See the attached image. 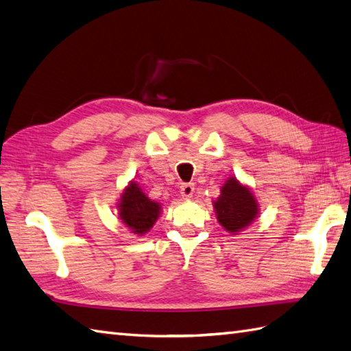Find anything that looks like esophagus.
I'll return each mask as SVG.
<instances>
[{
  "label": "esophagus",
  "mask_w": 351,
  "mask_h": 351,
  "mask_svg": "<svg viewBox=\"0 0 351 351\" xmlns=\"http://www.w3.org/2000/svg\"><path fill=\"white\" fill-rule=\"evenodd\" d=\"M194 193V185L193 184H184L181 186V195L182 199H190Z\"/></svg>",
  "instance_id": "1"
}]
</instances>
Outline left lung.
I'll return each instance as SVG.
<instances>
[{
    "label": "left lung",
    "mask_w": 351,
    "mask_h": 351,
    "mask_svg": "<svg viewBox=\"0 0 351 351\" xmlns=\"http://www.w3.org/2000/svg\"><path fill=\"white\" fill-rule=\"evenodd\" d=\"M215 217L226 232L238 234L256 221L260 213L257 197L248 185L230 176L226 179L217 200L213 202Z\"/></svg>",
    "instance_id": "1"
}]
</instances>
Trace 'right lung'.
<instances>
[{"mask_svg": "<svg viewBox=\"0 0 351 351\" xmlns=\"http://www.w3.org/2000/svg\"><path fill=\"white\" fill-rule=\"evenodd\" d=\"M118 219L137 236L148 233L161 214V203L149 199L136 181H130L118 200Z\"/></svg>", "mask_w": 351, "mask_h": 351, "instance_id": "1", "label": "right lung"}]
</instances>
